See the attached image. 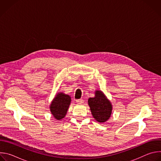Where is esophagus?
I'll return each instance as SVG.
<instances>
[{"label":"esophagus","instance_id":"34e87169","mask_svg":"<svg viewBox=\"0 0 161 161\" xmlns=\"http://www.w3.org/2000/svg\"><path fill=\"white\" fill-rule=\"evenodd\" d=\"M76 102L77 103H78V104H82V103H83L84 101L83 99H76Z\"/></svg>","mask_w":161,"mask_h":161}]
</instances>
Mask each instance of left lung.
<instances>
[{
  "label": "left lung",
  "mask_w": 161,
  "mask_h": 161,
  "mask_svg": "<svg viewBox=\"0 0 161 161\" xmlns=\"http://www.w3.org/2000/svg\"><path fill=\"white\" fill-rule=\"evenodd\" d=\"M88 105L94 118L99 122H104L111 116L112 106L111 103L100 90H97L94 97L89 98Z\"/></svg>",
  "instance_id": "1"
}]
</instances>
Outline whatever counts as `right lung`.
I'll use <instances>...</instances> for the list:
<instances>
[{"label": "right lung", "instance_id": "add662e5", "mask_svg": "<svg viewBox=\"0 0 161 161\" xmlns=\"http://www.w3.org/2000/svg\"><path fill=\"white\" fill-rule=\"evenodd\" d=\"M71 101L69 96L63 93L57 94V96L50 105V111L56 119L60 120L65 116Z\"/></svg>", "mask_w": 161, "mask_h": 161}]
</instances>
